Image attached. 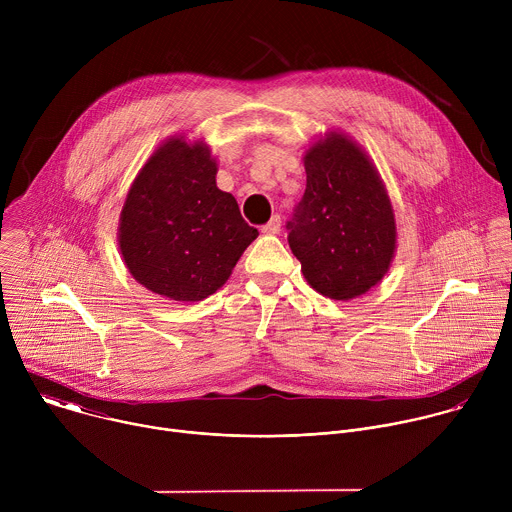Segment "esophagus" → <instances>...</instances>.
Wrapping results in <instances>:
<instances>
[{"mask_svg": "<svg viewBox=\"0 0 512 512\" xmlns=\"http://www.w3.org/2000/svg\"><path fill=\"white\" fill-rule=\"evenodd\" d=\"M279 229H281V216L275 214V216H271V221H269L267 225L261 227V233H265V235H277Z\"/></svg>", "mask_w": 512, "mask_h": 512, "instance_id": "1", "label": "esophagus"}]
</instances>
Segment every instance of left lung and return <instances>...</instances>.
Instances as JSON below:
<instances>
[{
  "label": "left lung",
  "instance_id": "8db88e82",
  "mask_svg": "<svg viewBox=\"0 0 512 512\" xmlns=\"http://www.w3.org/2000/svg\"><path fill=\"white\" fill-rule=\"evenodd\" d=\"M306 192L287 221V243L318 294H367L395 255V214L387 190L358 145L330 133L306 152Z\"/></svg>",
  "mask_w": 512,
  "mask_h": 512
}]
</instances>
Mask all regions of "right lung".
I'll list each match as a JSON object with an SVG mask.
<instances>
[{
	"label": "right lung",
	"mask_w": 512,
	"mask_h": 512,
	"mask_svg": "<svg viewBox=\"0 0 512 512\" xmlns=\"http://www.w3.org/2000/svg\"><path fill=\"white\" fill-rule=\"evenodd\" d=\"M257 235L235 196L216 188V164L206 145L180 137L141 168L119 221L129 273L176 302L214 294Z\"/></svg>",
	"instance_id": "add662e5"
}]
</instances>
